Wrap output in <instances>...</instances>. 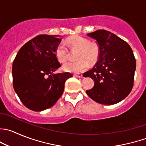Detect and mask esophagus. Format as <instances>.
Masks as SVG:
<instances>
[{"instance_id":"esophagus-1","label":"esophagus","mask_w":146,"mask_h":146,"mask_svg":"<svg viewBox=\"0 0 146 146\" xmlns=\"http://www.w3.org/2000/svg\"><path fill=\"white\" fill-rule=\"evenodd\" d=\"M74 76L76 78H82L83 74L82 73H76V74H74Z\"/></svg>"}]
</instances>
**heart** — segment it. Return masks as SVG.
Instances as JSON below:
<instances>
[{
	"label": "heart",
	"instance_id": "b5f03b06",
	"mask_svg": "<svg viewBox=\"0 0 146 146\" xmlns=\"http://www.w3.org/2000/svg\"><path fill=\"white\" fill-rule=\"evenodd\" d=\"M72 51H78L76 55V62H66L63 64L65 71L71 73H81L88 68L89 63L94 64L99 58V49L90 40L82 36L76 35L68 40ZM56 56L60 62H64L68 58L70 52L63 43H60L56 48Z\"/></svg>",
	"mask_w": 146,
	"mask_h": 146
}]
</instances>
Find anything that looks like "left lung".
<instances>
[{
	"label": "left lung",
	"instance_id": "left-lung-1",
	"mask_svg": "<svg viewBox=\"0 0 146 146\" xmlns=\"http://www.w3.org/2000/svg\"><path fill=\"white\" fill-rule=\"evenodd\" d=\"M99 48L98 62L84 77L94 80V86L86 90L88 96L101 104L119 103L133 86L136 62L129 45L115 34L98 30L87 34Z\"/></svg>",
	"mask_w": 146,
	"mask_h": 146
}]
</instances>
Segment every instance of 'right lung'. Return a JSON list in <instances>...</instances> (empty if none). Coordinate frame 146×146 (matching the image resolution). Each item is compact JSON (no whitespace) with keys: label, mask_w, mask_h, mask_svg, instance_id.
Here are the masks:
<instances>
[{"label":"right lung","mask_w":146,"mask_h":146,"mask_svg":"<svg viewBox=\"0 0 146 146\" xmlns=\"http://www.w3.org/2000/svg\"><path fill=\"white\" fill-rule=\"evenodd\" d=\"M57 35H39L27 42L17 53L12 68L13 88L24 106L33 111L52 107L62 96L68 72H54L61 66L56 48Z\"/></svg>","instance_id":"obj_1"}]
</instances>
